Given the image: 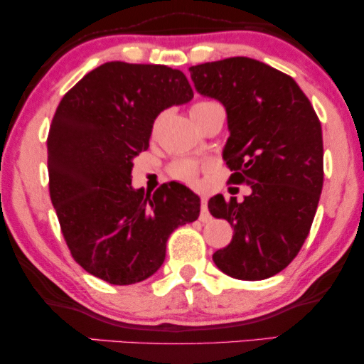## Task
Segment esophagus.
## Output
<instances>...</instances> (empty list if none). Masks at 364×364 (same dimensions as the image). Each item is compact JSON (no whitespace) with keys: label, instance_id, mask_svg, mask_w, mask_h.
<instances>
[{"label":"esophagus","instance_id":"1","mask_svg":"<svg viewBox=\"0 0 364 364\" xmlns=\"http://www.w3.org/2000/svg\"><path fill=\"white\" fill-rule=\"evenodd\" d=\"M200 222H208L210 220V212H208V207H207V198L202 197L200 198Z\"/></svg>","mask_w":364,"mask_h":364}]
</instances>
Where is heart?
I'll return each instance as SVG.
<instances>
[{
	"instance_id": "heart-1",
	"label": "heart",
	"mask_w": 364,
	"mask_h": 364,
	"mask_svg": "<svg viewBox=\"0 0 364 364\" xmlns=\"http://www.w3.org/2000/svg\"><path fill=\"white\" fill-rule=\"evenodd\" d=\"M213 107H222L217 101H210V99H202V101H197L193 104L191 112H198V111H207V109ZM172 176L178 178L182 182L193 183L198 176V166L192 161H178L171 167Z\"/></svg>"
}]
</instances>
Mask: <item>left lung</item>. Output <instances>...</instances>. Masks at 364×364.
<instances>
[{
	"mask_svg": "<svg viewBox=\"0 0 364 364\" xmlns=\"http://www.w3.org/2000/svg\"><path fill=\"white\" fill-rule=\"evenodd\" d=\"M188 71L197 92L227 111L230 182L252 188L243 202L220 193L208 200L212 215L233 227L232 242L212 258L228 277L265 280L290 265L310 233L323 188L320 119L293 77L257 59Z\"/></svg>",
	"mask_w": 364,
	"mask_h": 364,
	"instance_id": "1",
	"label": "left lung"
}]
</instances>
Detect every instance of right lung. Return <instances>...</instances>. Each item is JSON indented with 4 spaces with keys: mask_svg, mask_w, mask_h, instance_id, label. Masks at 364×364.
Here are the masks:
<instances>
[{
    "mask_svg": "<svg viewBox=\"0 0 364 364\" xmlns=\"http://www.w3.org/2000/svg\"><path fill=\"white\" fill-rule=\"evenodd\" d=\"M193 97L182 71L106 63L64 94L48 136L49 196L74 260L111 285L152 277L167 238L197 220L200 198L182 183L132 187L156 117Z\"/></svg>",
    "mask_w": 364,
    "mask_h": 364,
    "instance_id": "add662e5",
    "label": "right lung"
}]
</instances>
